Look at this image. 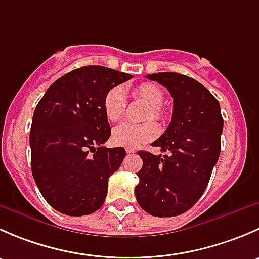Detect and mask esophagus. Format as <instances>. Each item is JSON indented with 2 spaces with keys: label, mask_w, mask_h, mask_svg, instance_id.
<instances>
[{
  "label": "esophagus",
  "mask_w": 259,
  "mask_h": 259,
  "mask_svg": "<svg viewBox=\"0 0 259 259\" xmlns=\"http://www.w3.org/2000/svg\"><path fill=\"white\" fill-rule=\"evenodd\" d=\"M125 150H126L127 154H134L135 151H137V150H135V149H133V148H126V149H125Z\"/></svg>",
  "instance_id": "34e87169"
}]
</instances>
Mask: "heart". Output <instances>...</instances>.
Listing matches in <instances>:
<instances>
[{"instance_id":"1","label":"heart","mask_w":259,"mask_h":259,"mask_svg":"<svg viewBox=\"0 0 259 259\" xmlns=\"http://www.w3.org/2000/svg\"><path fill=\"white\" fill-rule=\"evenodd\" d=\"M133 95L138 100H142L149 105V110L145 114V120H164L165 113L161 109L164 103V93L155 83L144 82L133 90ZM103 109L106 119L111 122L121 120L126 110V98L121 86H113L106 91L103 100ZM159 135V126L155 122L144 124H125L119 125L113 130L111 140L115 145L125 148H139V146L151 142Z\"/></svg>"}]
</instances>
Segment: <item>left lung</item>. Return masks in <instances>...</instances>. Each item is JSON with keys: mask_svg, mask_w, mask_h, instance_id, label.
<instances>
[{"mask_svg": "<svg viewBox=\"0 0 259 259\" xmlns=\"http://www.w3.org/2000/svg\"><path fill=\"white\" fill-rule=\"evenodd\" d=\"M165 86L173 98L171 121L153 143L165 155L138 151L143 166L138 171L135 197L154 217H176L199 200L221 154L223 117L221 106L205 86L177 72L146 75Z\"/></svg>", "mask_w": 259, "mask_h": 259, "instance_id": "left-lung-1", "label": "left lung"}]
</instances>
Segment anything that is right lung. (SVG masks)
<instances>
[{"label":"right lung","mask_w":259,"mask_h":259,"mask_svg":"<svg viewBox=\"0 0 259 259\" xmlns=\"http://www.w3.org/2000/svg\"><path fill=\"white\" fill-rule=\"evenodd\" d=\"M132 75L105 66H83L57 79L38 101L31 124V170L54 209L80 217L105 202L109 177L125 149L105 148L111 134L103 109L106 91Z\"/></svg>","instance_id":"obj_1"}]
</instances>
